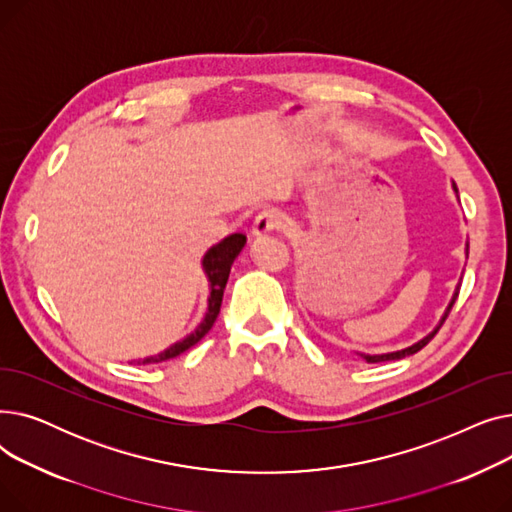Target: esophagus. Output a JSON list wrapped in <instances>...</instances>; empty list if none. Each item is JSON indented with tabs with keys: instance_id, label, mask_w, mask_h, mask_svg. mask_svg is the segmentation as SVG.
Returning <instances> with one entry per match:
<instances>
[{
	"instance_id": "34e87169",
	"label": "esophagus",
	"mask_w": 512,
	"mask_h": 512,
	"mask_svg": "<svg viewBox=\"0 0 512 512\" xmlns=\"http://www.w3.org/2000/svg\"><path fill=\"white\" fill-rule=\"evenodd\" d=\"M284 226H286V218H284L282 211L263 209L253 222V236L261 238V236H267V234H272L276 230H282Z\"/></svg>"
}]
</instances>
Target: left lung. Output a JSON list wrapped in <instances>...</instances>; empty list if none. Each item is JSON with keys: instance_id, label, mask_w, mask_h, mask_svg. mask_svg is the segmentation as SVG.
<instances>
[{"instance_id": "8db88e82", "label": "left lung", "mask_w": 512, "mask_h": 512, "mask_svg": "<svg viewBox=\"0 0 512 512\" xmlns=\"http://www.w3.org/2000/svg\"><path fill=\"white\" fill-rule=\"evenodd\" d=\"M452 191H454V195H456V199H459V188H456V184L452 182ZM465 255L469 257V242H465ZM459 288H461V282L456 284V288H454V294H452V299H450V303H448V307H446V311H444V315H442V319L438 321V326L429 332L427 336H423L421 340H417L415 344H411V346H407V348H400V351H392V353H382V355H367V353H359L367 363H380V361H394V359H402V357H409V355H415L417 351H421V348L432 340L434 336H436V332L442 328V324L446 321V317H448V313H450V309H452V305H454V301H456V297H459Z\"/></svg>"}]
</instances>
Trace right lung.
Instances as JSON below:
<instances>
[{
    "label": "right lung",
    "instance_id": "add662e5",
    "mask_svg": "<svg viewBox=\"0 0 512 512\" xmlns=\"http://www.w3.org/2000/svg\"><path fill=\"white\" fill-rule=\"evenodd\" d=\"M247 245V236L245 234H230L224 240H220L218 245H213L205 255H203V272L207 276L209 282V299H207V311L205 317L201 319V324L191 332L186 334L182 340L174 342L172 346H168L166 351H161L153 357H145V359H137L132 363L137 365H147V363H161V361H168L174 359L178 355H182L188 348L195 346L215 324V319H218L220 307H222V299H224V288L230 276V267L234 263V259L240 255L242 247Z\"/></svg>",
    "mask_w": 512,
    "mask_h": 512
}]
</instances>
